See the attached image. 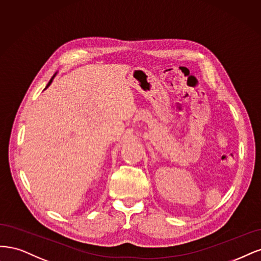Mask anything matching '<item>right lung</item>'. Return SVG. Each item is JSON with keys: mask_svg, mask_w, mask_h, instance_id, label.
<instances>
[{"mask_svg": "<svg viewBox=\"0 0 261 261\" xmlns=\"http://www.w3.org/2000/svg\"><path fill=\"white\" fill-rule=\"evenodd\" d=\"M55 75H56V73H55V74L53 75V77L51 78V80H49V81H48V83H47V86L45 87V89H46V88H48L49 86H51V83H52V81H53V79H54V77H55ZM45 89H44V90H45Z\"/></svg>", "mask_w": 261, "mask_h": 261, "instance_id": "obj_1", "label": "right lung"}]
</instances>
